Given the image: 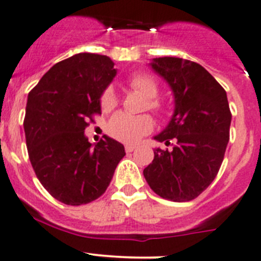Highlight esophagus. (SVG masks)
I'll list each match as a JSON object with an SVG mask.
<instances>
[{
	"instance_id": "obj_1",
	"label": "esophagus",
	"mask_w": 261,
	"mask_h": 261,
	"mask_svg": "<svg viewBox=\"0 0 261 261\" xmlns=\"http://www.w3.org/2000/svg\"><path fill=\"white\" fill-rule=\"evenodd\" d=\"M136 149L135 145H131V144H127V145H125V150L126 153H131V151H134Z\"/></svg>"
}]
</instances>
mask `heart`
I'll list each match as a JSON object with an SVG mask.
<instances>
[{"mask_svg":"<svg viewBox=\"0 0 261 261\" xmlns=\"http://www.w3.org/2000/svg\"><path fill=\"white\" fill-rule=\"evenodd\" d=\"M128 85L134 90L148 98L146 108L153 112H163L164 106L158 98L159 87L156 80L149 74H135L128 77ZM118 98L112 87H107L102 92L99 98V105L103 112H110L117 106ZM154 127L153 118L149 115L131 116L125 112H118L111 117L107 123L108 135L122 143H136L143 136L150 133Z\"/></svg>","mask_w":261,"mask_h":261,"instance_id":"1","label":"heart"}]
</instances>
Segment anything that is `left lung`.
Returning a JSON list of instances; mask_svg holds the SVG:
<instances>
[{"label":"left lung","mask_w":261,"mask_h":261,"mask_svg":"<svg viewBox=\"0 0 261 261\" xmlns=\"http://www.w3.org/2000/svg\"><path fill=\"white\" fill-rule=\"evenodd\" d=\"M150 66L174 95L173 116L154 139L176 144L172 150H154L144 177L161 198L190 201L213 182L223 162L232 118L226 90L192 61L159 57L153 58Z\"/></svg>","instance_id":"obj_1"}]
</instances>
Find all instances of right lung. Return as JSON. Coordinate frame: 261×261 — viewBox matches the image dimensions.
Masks as SVG:
<instances>
[{"label": "right lung", "mask_w": 261, "mask_h": 261, "mask_svg": "<svg viewBox=\"0 0 261 261\" xmlns=\"http://www.w3.org/2000/svg\"><path fill=\"white\" fill-rule=\"evenodd\" d=\"M113 66L107 56L77 53L50 67L28 95L24 131L30 163L43 187L66 205L102 196L126 154L108 136L92 145L84 134L100 115L99 98L116 76Z\"/></svg>", "instance_id": "right-lung-1"}]
</instances>
